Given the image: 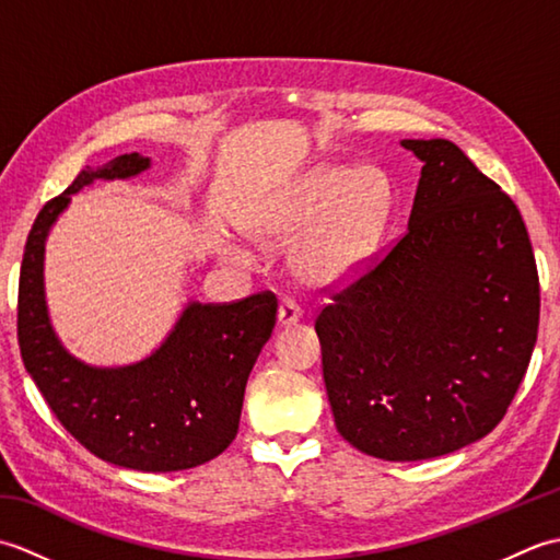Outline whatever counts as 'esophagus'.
<instances>
[{"instance_id":"1","label":"esophagus","mask_w":560,"mask_h":560,"mask_svg":"<svg viewBox=\"0 0 560 560\" xmlns=\"http://www.w3.org/2000/svg\"><path fill=\"white\" fill-rule=\"evenodd\" d=\"M301 317H303V311L299 307V303L283 301V303L279 305V325H281V327H291V325L299 323Z\"/></svg>"}]
</instances>
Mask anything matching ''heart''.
<instances>
[{
    "mask_svg": "<svg viewBox=\"0 0 560 560\" xmlns=\"http://www.w3.org/2000/svg\"><path fill=\"white\" fill-rule=\"evenodd\" d=\"M387 209L383 173L327 165L301 180L287 205L261 223L259 235L269 243H293L307 230L293 253V269L301 279L327 287L351 279L371 259Z\"/></svg>",
    "mask_w": 560,
    "mask_h": 560,
    "instance_id": "heart-1",
    "label": "heart"
}]
</instances>
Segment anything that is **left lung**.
<instances>
[{"mask_svg":"<svg viewBox=\"0 0 560 560\" xmlns=\"http://www.w3.org/2000/svg\"><path fill=\"white\" fill-rule=\"evenodd\" d=\"M423 161L409 229L315 319L337 431L365 455L431 459L501 423L539 329L520 209L447 139Z\"/></svg>","mask_w":560,"mask_h":560,"instance_id":"left-lung-1","label":"left lung"}]
</instances>
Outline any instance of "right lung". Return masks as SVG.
<instances>
[{
	"label": "right lung",
	"mask_w": 560,
	"mask_h": 560,
	"mask_svg": "<svg viewBox=\"0 0 560 560\" xmlns=\"http://www.w3.org/2000/svg\"><path fill=\"white\" fill-rule=\"evenodd\" d=\"M149 165L147 156L125 153L81 171L40 209L21 261L19 347L47 407L89 452L125 469L180 471L219 457L233 443L249 371L277 323V295L187 303L144 361L96 368L57 339L43 283L47 233L71 195L93 180H127Z\"/></svg>",
	"instance_id": "right-lung-1"
}]
</instances>
